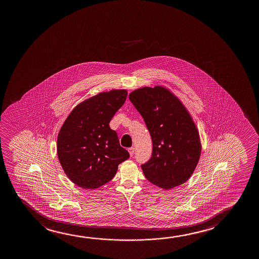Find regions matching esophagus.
Instances as JSON below:
<instances>
[{
  "instance_id": "obj_1",
  "label": "esophagus",
  "mask_w": 259,
  "mask_h": 259,
  "mask_svg": "<svg viewBox=\"0 0 259 259\" xmlns=\"http://www.w3.org/2000/svg\"><path fill=\"white\" fill-rule=\"evenodd\" d=\"M128 151H129V154H130V156H134V153H135V148H133V147H131V148H129V149H128Z\"/></svg>"
}]
</instances>
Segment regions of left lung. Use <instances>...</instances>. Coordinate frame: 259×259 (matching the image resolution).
<instances>
[{
  "instance_id": "left-lung-1",
  "label": "left lung",
  "mask_w": 259,
  "mask_h": 259,
  "mask_svg": "<svg viewBox=\"0 0 259 259\" xmlns=\"http://www.w3.org/2000/svg\"><path fill=\"white\" fill-rule=\"evenodd\" d=\"M129 99L152 139V156L142 164L147 180L163 189L183 184L194 172L202 150L188 110L172 93L158 85L136 89Z\"/></svg>"
}]
</instances>
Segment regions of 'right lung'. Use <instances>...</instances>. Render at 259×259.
Segmentation results:
<instances>
[{"label": "right lung", "mask_w": 259, "mask_h": 259, "mask_svg": "<svg viewBox=\"0 0 259 259\" xmlns=\"http://www.w3.org/2000/svg\"><path fill=\"white\" fill-rule=\"evenodd\" d=\"M127 96L124 89L100 93L78 104L57 137V156L67 177L85 189L113 179L119 163L129 158L110 122Z\"/></svg>", "instance_id": "1"}]
</instances>
